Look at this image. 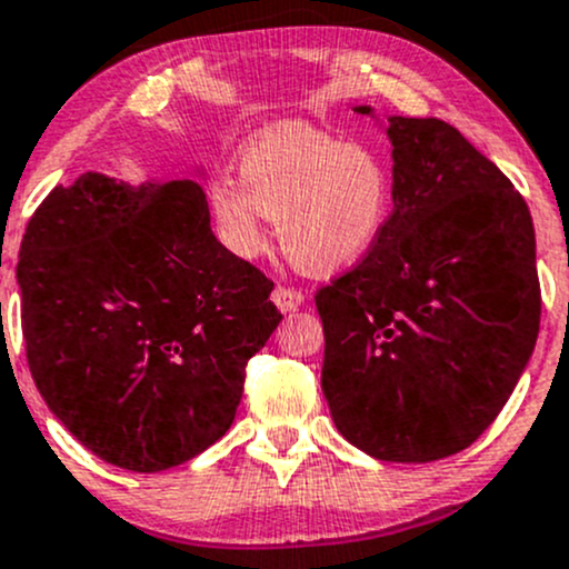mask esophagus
Masks as SVG:
<instances>
[{"label": "esophagus", "mask_w": 569, "mask_h": 569, "mask_svg": "<svg viewBox=\"0 0 569 569\" xmlns=\"http://www.w3.org/2000/svg\"><path fill=\"white\" fill-rule=\"evenodd\" d=\"M272 302L280 313H291V310H299L305 305V295L297 289H286V286H278L272 291Z\"/></svg>", "instance_id": "esophagus-1"}]
</instances>
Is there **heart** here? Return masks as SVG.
<instances>
[{
    "label": "heart",
    "instance_id": "obj_1",
    "mask_svg": "<svg viewBox=\"0 0 569 569\" xmlns=\"http://www.w3.org/2000/svg\"><path fill=\"white\" fill-rule=\"evenodd\" d=\"M218 240L237 259L267 246V221L297 270L329 278L367 259L395 216L389 161L305 123L261 129L240 151V178L218 174L208 191Z\"/></svg>",
    "mask_w": 569,
    "mask_h": 569
}]
</instances>
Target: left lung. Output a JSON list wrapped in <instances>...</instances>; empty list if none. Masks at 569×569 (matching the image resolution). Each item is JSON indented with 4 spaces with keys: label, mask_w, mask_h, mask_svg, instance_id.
<instances>
[{
    "label": "left lung",
    "mask_w": 569,
    "mask_h": 569,
    "mask_svg": "<svg viewBox=\"0 0 569 569\" xmlns=\"http://www.w3.org/2000/svg\"><path fill=\"white\" fill-rule=\"evenodd\" d=\"M353 110L389 137L397 202L376 251L316 295L321 389L359 451L427 465L472 446L527 370L540 329L532 216L451 123Z\"/></svg>",
    "instance_id": "left-lung-1"
}]
</instances>
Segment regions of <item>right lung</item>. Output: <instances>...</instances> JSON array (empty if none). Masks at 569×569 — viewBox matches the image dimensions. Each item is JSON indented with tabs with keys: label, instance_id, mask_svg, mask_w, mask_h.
<instances>
[{
	"label": "right lung",
	"instance_id": "1",
	"mask_svg": "<svg viewBox=\"0 0 569 569\" xmlns=\"http://www.w3.org/2000/svg\"><path fill=\"white\" fill-rule=\"evenodd\" d=\"M204 170L83 172L31 216L16 278L31 378L108 465L159 472L232 427L246 365L278 329L272 280L210 229Z\"/></svg>",
	"mask_w": 569,
	"mask_h": 569
}]
</instances>
